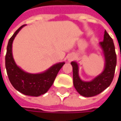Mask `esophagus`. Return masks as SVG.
Masks as SVG:
<instances>
[{
	"mask_svg": "<svg viewBox=\"0 0 121 121\" xmlns=\"http://www.w3.org/2000/svg\"><path fill=\"white\" fill-rule=\"evenodd\" d=\"M74 58H75V56L71 54V55H69V56L68 57V60H69V61H71V60H73Z\"/></svg>",
	"mask_w": 121,
	"mask_h": 121,
	"instance_id": "1",
	"label": "esophagus"
}]
</instances>
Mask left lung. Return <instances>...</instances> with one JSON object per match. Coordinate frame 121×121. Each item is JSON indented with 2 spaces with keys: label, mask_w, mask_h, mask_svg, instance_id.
<instances>
[{
  "label": "left lung",
  "mask_w": 121,
  "mask_h": 121,
  "mask_svg": "<svg viewBox=\"0 0 121 121\" xmlns=\"http://www.w3.org/2000/svg\"><path fill=\"white\" fill-rule=\"evenodd\" d=\"M99 45L104 56V69L102 72L91 81L81 80L79 75V66L77 63L75 61L71 63L73 67L74 87L77 92L84 97H92L100 94L110 85L114 78L117 65V55L113 40L106 30L104 40L100 42Z\"/></svg>",
  "instance_id": "8db88e82"
}]
</instances>
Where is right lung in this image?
Listing matches in <instances>:
<instances>
[{"instance_id": "obj_1", "label": "right lung", "mask_w": 121, "mask_h": 121, "mask_svg": "<svg viewBox=\"0 0 121 121\" xmlns=\"http://www.w3.org/2000/svg\"><path fill=\"white\" fill-rule=\"evenodd\" d=\"M24 26L25 25L21 26L9 40L5 56V67L9 79L15 90L26 95L38 97L48 91L65 63L54 64L44 72L36 74L26 72L18 67L13 56L12 45L17 34Z\"/></svg>"}]
</instances>
